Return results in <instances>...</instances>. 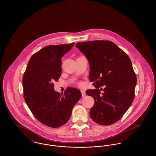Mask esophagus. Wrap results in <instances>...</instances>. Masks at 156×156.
<instances>
[{"instance_id": "esophagus-1", "label": "esophagus", "mask_w": 156, "mask_h": 156, "mask_svg": "<svg viewBox=\"0 0 156 156\" xmlns=\"http://www.w3.org/2000/svg\"><path fill=\"white\" fill-rule=\"evenodd\" d=\"M81 93H82V97H84L86 95V92H85V90H81Z\"/></svg>"}]
</instances>
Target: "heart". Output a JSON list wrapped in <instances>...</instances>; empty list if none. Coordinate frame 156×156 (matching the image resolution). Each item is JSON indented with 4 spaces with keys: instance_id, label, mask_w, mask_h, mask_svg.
Wrapping results in <instances>:
<instances>
[{
    "instance_id": "heart-1",
    "label": "heart",
    "mask_w": 156,
    "mask_h": 156,
    "mask_svg": "<svg viewBox=\"0 0 156 156\" xmlns=\"http://www.w3.org/2000/svg\"><path fill=\"white\" fill-rule=\"evenodd\" d=\"M77 84H78V85H79V86H82L83 83L82 82H78V83H77Z\"/></svg>"
}]
</instances>
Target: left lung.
Returning <instances> with one entry per match:
<instances>
[{"mask_svg": "<svg viewBox=\"0 0 156 156\" xmlns=\"http://www.w3.org/2000/svg\"><path fill=\"white\" fill-rule=\"evenodd\" d=\"M76 47L88 60L89 79L95 87L86 91L95 101L90 117L103 126L114 124L129 109L134 98L137 79L132 61L110 41L77 43Z\"/></svg>", "mask_w": 156, "mask_h": 156, "instance_id": "left-lung-1", "label": "left lung"}]
</instances>
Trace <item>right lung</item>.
<instances>
[{
	"label": "right lung",
	"instance_id": "1",
	"mask_svg": "<svg viewBox=\"0 0 156 156\" xmlns=\"http://www.w3.org/2000/svg\"><path fill=\"white\" fill-rule=\"evenodd\" d=\"M74 44L43 48L31 56L23 74L24 100L35 118L50 127H59L67 122L73 107L82 97L79 89L71 87L61 94L54 90L53 83L61 75L62 57Z\"/></svg>",
	"mask_w": 156,
	"mask_h": 156
}]
</instances>
